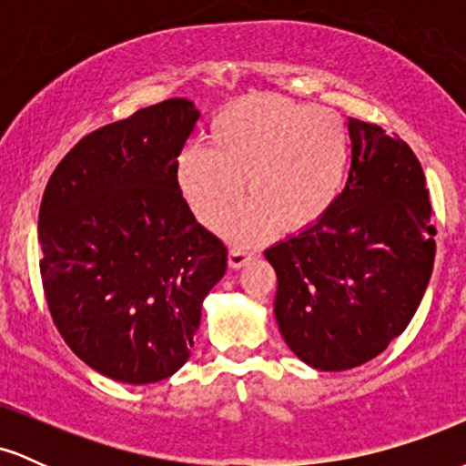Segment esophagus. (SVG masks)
<instances>
[{
	"instance_id": "1",
	"label": "esophagus",
	"mask_w": 466,
	"mask_h": 466,
	"mask_svg": "<svg viewBox=\"0 0 466 466\" xmlns=\"http://www.w3.org/2000/svg\"><path fill=\"white\" fill-rule=\"evenodd\" d=\"M251 258H254V251H251L249 248H232L228 254V263H229V267H234V269L245 267Z\"/></svg>"
}]
</instances>
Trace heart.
<instances>
[{
	"instance_id": "heart-1",
	"label": "heart",
	"mask_w": 466,
	"mask_h": 466,
	"mask_svg": "<svg viewBox=\"0 0 466 466\" xmlns=\"http://www.w3.org/2000/svg\"><path fill=\"white\" fill-rule=\"evenodd\" d=\"M350 133L330 109L287 98H248L228 106L208 131V148H186L175 177L203 226L215 228L251 195L221 232L238 243L307 229L329 215L349 179Z\"/></svg>"
}]
</instances>
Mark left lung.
Here are the masks:
<instances>
[{
  "instance_id": "1",
  "label": "left lung",
  "mask_w": 466,
  "mask_h": 466,
  "mask_svg": "<svg viewBox=\"0 0 466 466\" xmlns=\"http://www.w3.org/2000/svg\"><path fill=\"white\" fill-rule=\"evenodd\" d=\"M349 181L322 221L265 249L282 339L315 370L374 360L408 329L434 269L425 173L400 137L350 117Z\"/></svg>"
}]
</instances>
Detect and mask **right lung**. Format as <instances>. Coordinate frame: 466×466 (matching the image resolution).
Here are the masks:
<instances>
[{
    "instance_id": "add662e5",
    "label": "right lung",
    "mask_w": 466,
    "mask_h": 466,
    "mask_svg": "<svg viewBox=\"0 0 466 466\" xmlns=\"http://www.w3.org/2000/svg\"><path fill=\"white\" fill-rule=\"evenodd\" d=\"M170 98L89 133L47 181L41 278L58 333L96 372L155 383L188 361L228 249L197 223L175 168L199 120Z\"/></svg>"
}]
</instances>
